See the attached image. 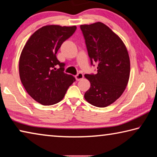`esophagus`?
<instances>
[{
    "mask_svg": "<svg viewBox=\"0 0 157 157\" xmlns=\"http://www.w3.org/2000/svg\"><path fill=\"white\" fill-rule=\"evenodd\" d=\"M75 78H76V81H80V80H81V79L83 78V73H81V72L78 73V74H77L75 76Z\"/></svg>",
    "mask_w": 157,
    "mask_h": 157,
    "instance_id": "1",
    "label": "esophagus"
}]
</instances>
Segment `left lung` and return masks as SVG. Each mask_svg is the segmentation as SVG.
Wrapping results in <instances>:
<instances>
[{"instance_id":"obj_1","label":"left lung","mask_w":157,"mask_h":157,"mask_svg":"<svg viewBox=\"0 0 157 157\" xmlns=\"http://www.w3.org/2000/svg\"><path fill=\"white\" fill-rule=\"evenodd\" d=\"M91 65L97 73L85 74L90 88L84 94L87 101L97 107L113 104L124 92L130 75V60L122 40L101 22L81 25Z\"/></svg>"}]
</instances>
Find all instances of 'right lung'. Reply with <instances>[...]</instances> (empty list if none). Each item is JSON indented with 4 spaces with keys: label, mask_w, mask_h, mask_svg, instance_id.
<instances>
[{
    "label": "right lung",
    "mask_w": 157,
    "mask_h": 157,
    "mask_svg": "<svg viewBox=\"0 0 157 157\" xmlns=\"http://www.w3.org/2000/svg\"><path fill=\"white\" fill-rule=\"evenodd\" d=\"M76 30L75 25H45L30 36L23 48L19 64L21 81L28 94L41 104L60 101L76 81L64 72L65 64L56 57L62 44Z\"/></svg>",
    "instance_id": "obj_1"
}]
</instances>
